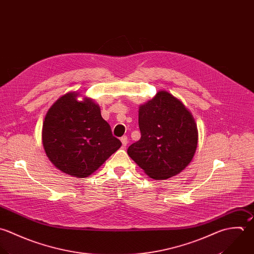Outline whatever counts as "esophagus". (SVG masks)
Returning <instances> with one entry per match:
<instances>
[{"label": "esophagus", "mask_w": 254, "mask_h": 254, "mask_svg": "<svg viewBox=\"0 0 254 254\" xmlns=\"http://www.w3.org/2000/svg\"><path fill=\"white\" fill-rule=\"evenodd\" d=\"M121 143H122V146H123V147H126L127 144H128V138H127L126 136H123V137L121 138Z\"/></svg>", "instance_id": "obj_1"}]
</instances>
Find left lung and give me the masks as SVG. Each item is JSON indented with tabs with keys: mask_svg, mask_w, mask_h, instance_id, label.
<instances>
[{
	"mask_svg": "<svg viewBox=\"0 0 254 254\" xmlns=\"http://www.w3.org/2000/svg\"><path fill=\"white\" fill-rule=\"evenodd\" d=\"M141 139L132 144L129 157L152 178L167 179L185 169L197 148L196 123L185 106L168 91L139 109Z\"/></svg>",
	"mask_w": 254,
	"mask_h": 254,
	"instance_id": "1",
	"label": "left lung"
}]
</instances>
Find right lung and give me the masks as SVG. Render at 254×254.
Returning a JSON list of instances; mask_svg holds the SVG:
<instances>
[{
    "label": "right lung",
    "mask_w": 254,
    "mask_h": 254,
    "mask_svg": "<svg viewBox=\"0 0 254 254\" xmlns=\"http://www.w3.org/2000/svg\"><path fill=\"white\" fill-rule=\"evenodd\" d=\"M76 92L60 97L48 110L42 129L45 153L61 171L84 178L98 169L120 147L100 108Z\"/></svg>",
    "instance_id": "right-lung-1"
}]
</instances>
